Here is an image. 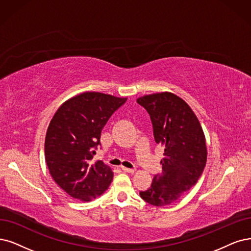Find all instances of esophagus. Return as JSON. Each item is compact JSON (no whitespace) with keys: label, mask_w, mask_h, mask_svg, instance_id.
<instances>
[{"label":"esophagus","mask_w":251,"mask_h":251,"mask_svg":"<svg viewBox=\"0 0 251 251\" xmlns=\"http://www.w3.org/2000/svg\"><path fill=\"white\" fill-rule=\"evenodd\" d=\"M121 169H122L123 172L125 173H129V174H133L134 173V169H128V168H125V166H121Z\"/></svg>","instance_id":"obj_1"}]
</instances>
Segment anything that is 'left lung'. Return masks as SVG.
<instances>
[{"label": "left lung", "mask_w": 251, "mask_h": 251, "mask_svg": "<svg viewBox=\"0 0 251 251\" xmlns=\"http://www.w3.org/2000/svg\"><path fill=\"white\" fill-rule=\"evenodd\" d=\"M150 115L155 142L164 149L162 174L155 175L151 187L141 198L156 207L171 205L197 184L207 162L202 128L191 107L171 92L137 98Z\"/></svg>", "instance_id": "obj_1"}]
</instances>
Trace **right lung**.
<instances>
[{"instance_id": "right-lung-1", "label": "right lung", "mask_w": 251, "mask_h": 251, "mask_svg": "<svg viewBox=\"0 0 251 251\" xmlns=\"http://www.w3.org/2000/svg\"><path fill=\"white\" fill-rule=\"evenodd\" d=\"M126 100L85 92L65 101L53 115L45 135V160L53 181L71 198L90 201L113 181L109 166L92 159L102 128Z\"/></svg>"}]
</instances>
